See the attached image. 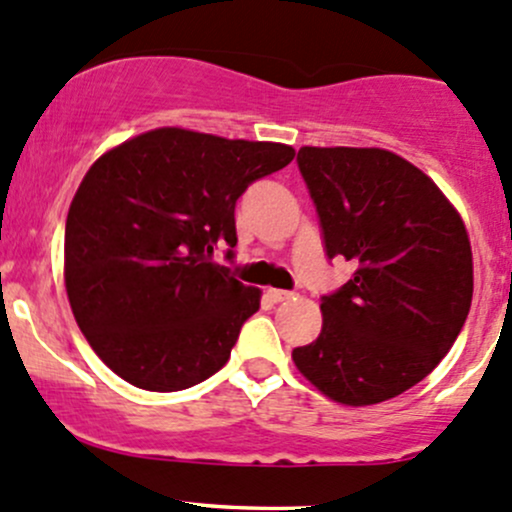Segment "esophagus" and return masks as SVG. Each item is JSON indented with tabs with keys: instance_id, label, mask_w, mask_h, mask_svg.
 Returning a JSON list of instances; mask_svg holds the SVG:
<instances>
[{
	"instance_id": "1",
	"label": "esophagus",
	"mask_w": 512,
	"mask_h": 512,
	"mask_svg": "<svg viewBox=\"0 0 512 512\" xmlns=\"http://www.w3.org/2000/svg\"><path fill=\"white\" fill-rule=\"evenodd\" d=\"M267 299L272 303H282L294 299V291H284V289H267Z\"/></svg>"
}]
</instances>
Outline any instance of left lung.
I'll use <instances>...</instances> for the list:
<instances>
[{
    "instance_id": "obj_1",
    "label": "left lung",
    "mask_w": 512,
    "mask_h": 512,
    "mask_svg": "<svg viewBox=\"0 0 512 512\" xmlns=\"http://www.w3.org/2000/svg\"><path fill=\"white\" fill-rule=\"evenodd\" d=\"M296 162L325 255L357 269L320 299V335L291 357L333 401H389L440 364L469 316V235L428 174L389 150L301 148Z\"/></svg>"
}]
</instances>
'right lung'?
<instances>
[{
    "instance_id": "add662e5",
    "label": "right lung",
    "mask_w": 512,
    "mask_h": 512,
    "mask_svg": "<svg viewBox=\"0 0 512 512\" xmlns=\"http://www.w3.org/2000/svg\"><path fill=\"white\" fill-rule=\"evenodd\" d=\"M294 160L282 143L157 128L101 155L65 223V286L101 362L145 391H182L228 362L260 289L233 260L235 204Z\"/></svg>"
}]
</instances>
